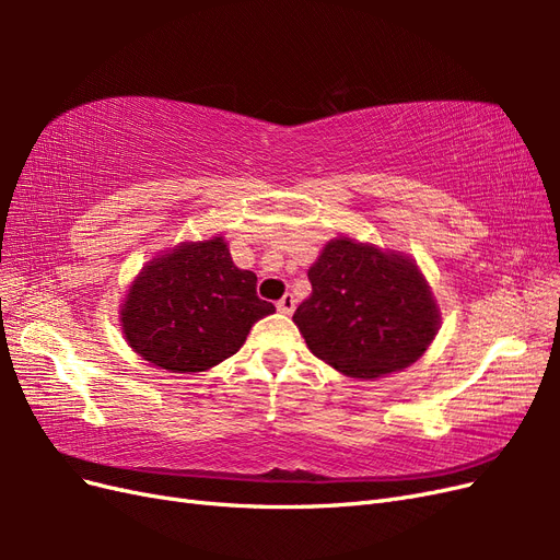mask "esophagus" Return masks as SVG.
Returning a JSON list of instances; mask_svg holds the SVG:
<instances>
[{
	"label": "esophagus",
	"mask_w": 560,
	"mask_h": 560,
	"mask_svg": "<svg viewBox=\"0 0 560 560\" xmlns=\"http://www.w3.org/2000/svg\"><path fill=\"white\" fill-rule=\"evenodd\" d=\"M294 308H296V299H294L292 294H284V296L278 301V311H280L282 315H292Z\"/></svg>",
	"instance_id": "34e87169"
}]
</instances>
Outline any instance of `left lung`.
Masks as SVG:
<instances>
[{
	"instance_id": "1",
	"label": "left lung",
	"mask_w": 560,
	"mask_h": 560,
	"mask_svg": "<svg viewBox=\"0 0 560 560\" xmlns=\"http://www.w3.org/2000/svg\"><path fill=\"white\" fill-rule=\"evenodd\" d=\"M294 313L308 350L343 376L374 381L418 362L442 327L432 287L409 254L338 235L308 268Z\"/></svg>"
}]
</instances>
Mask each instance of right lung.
<instances>
[{"label": "right lung", "instance_id": "obj_1", "mask_svg": "<svg viewBox=\"0 0 560 560\" xmlns=\"http://www.w3.org/2000/svg\"><path fill=\"white\" fill-rule=\"evenodd\" d=\"M276 306L257 296V276L233 264L224 235L159 252L118 306L128 346L173 374L208 371L238 352L254 322Z\"/></svg>", "mask_w": 560, "mask_h": 560}]
</instances>
